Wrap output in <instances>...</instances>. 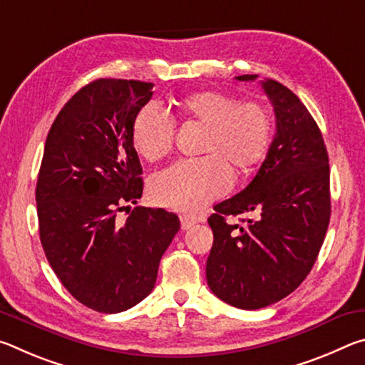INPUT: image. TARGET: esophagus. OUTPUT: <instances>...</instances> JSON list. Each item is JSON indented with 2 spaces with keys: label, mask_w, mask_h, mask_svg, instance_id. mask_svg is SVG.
I'll return each mask as SVG.
<instances>
[{
  "label": "esophagus",
  "mask_w": 365,
  "mask_h": 365,
  "mask_svg": "<svg viewBox=\"0 0 365 365\" xmlns=\"http://www.w3.org/2000/svg\"><path fill=\"white\" fill-rule=\"evenodd\" d=\"M196 222H200V219L195 217V215H188V214H182L180 215V224L183 230H188V228L193 227Z\"/></svg>",
  "instance_id": "1"
}]
</instances>
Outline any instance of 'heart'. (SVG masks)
<instances>
[{"label": "heart", "instance_id": "1", "mask_svg": "<svg viewBox=\"0 0 365 365\" xmlns=\"http://www.w3.org/2000/svg\"><path fill=\"white\" fill-rule=\"evenodd\" d=\"M180 110L205 127L201 158L182 159L159 172L150 183L151 200L159 206L196 212L224 196L233 183L230 165L246 170L267 151L272 122L269 110L256 101L240 103L222 91H197L185 96ZM175 120L158 103L140 109L132 125L135 151L146 160H159L174 148Z\"/></svg>", "mask_w": 365, "mask_h": 365}]
</instances>
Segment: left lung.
<instances>
[{
	"label": "left lung",
	"instance_id": "obj_1",
	"mask_svg": "<svg viewBox=\"0 0 365 365\" xmlns=\"http://www.w3.org/2000/svg\"><path fill=\"white\" fill-rule=\"evenodd\" d=\"M261 83L277 119L267 156L248 187L215 205L207 219L214 233L207 285L227 304L251 311L301 285L319 256L331 212L329 154L316 120L287 86L270 78ZM243 213L253 219L240 220L243 225L230 220Z\"/></svg>",
	"mask_w": 365,
	"mask_h": 365
}]
</instances>
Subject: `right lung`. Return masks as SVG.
Listing matches in <instances>:
<instances>
[{"instance_id":"add662e5","label":"right lung","mask_w":365,"mask_h":365,"mask_svg":"<svg viewBox=\"0 0 365 365\" xmlns=\"http://www.w3.org/2000/svg\"><path fill=\"white\" fill-rule=\"evenodd\" d=\"M153 83L100 78L54 119L35 200L40 242L61 283L98 312L115 314L153 292L159 261L180 228L174 212L137 206L143 193L132 125Z\"/></svg>"}]
</instances>
